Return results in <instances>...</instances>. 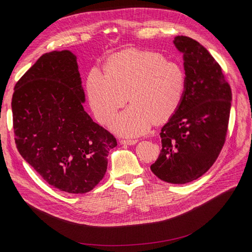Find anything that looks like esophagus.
<instances>
[{"label": "esophagus", "instance_id": "34e87169", "mask_svg": "<svg viewBox=\"0 0 252 252\" xmlns=\"http://www.w3.org/2000/svg\"><path fill=\"white\" fill-rule=\"evenodd\" d=\"M123 145H135L138 141L137 140H121L119 141Z\"/></svg>", "mask_w": 252, "mask_h": 252}]
</instances>
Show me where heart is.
Returning a JSON list of instances; mask_svg holds the SVG:
<instances>
[{
	"label": "heart",
	"instance_id": "obj_1",
	"mask_svg": "<svg viewBox=\"0 0 252 252\" xmlns=\"http://www.w3.org/2000/svg\"><path fill=\"white\" fill-rule=\"evenodd\" d=\"M187 78L183 66L158 53H123L106 66V72L92 69L87 79L91 109L97 122L106 124L126 103L130 106L109 124L125 137L145 134L155 122H164L183 101Z\"/></svg>",
	"mask_w": 252,
	"mask_h": 252
}]
</instances>
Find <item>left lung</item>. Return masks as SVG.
<instances>
[{
    "mask_svg": "<svg viewBox=\"0 0 252 252\" xmlns=\"http://www.w3.org/2000/svg\"><path fill=\"white\" fill-rule=\"evenodd\" d=\"M186 92L178 110L161 128V151L150 166L160 180L186 184L213 166L226 141L232 92L221 67L195 39L179 35Z\"/></svg>",
    "mask_w": 252,
    "mask_h": 252,
    "instance_id": "obj_1",
    "label": "left lung"
}]
</instances>
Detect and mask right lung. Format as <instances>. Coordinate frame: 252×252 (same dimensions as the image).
Instances as JSON below:
<instances>
[{"label": "right lung", "instance_id": "right-lung-1", "mask_svg": "<svg viewBox=\"0 0 252 252\" xmlns=\"http://www.w3.org/2000/svg\"><path fill=\"white\" fill-rule=\"evenodd\" d=\"M76 57L46 53L16 83L12 97L16 147L50 186L72 194L94 189L117 142L85 111Z\"/></svg>", "mask_w": 252, "mask_h": 252}]
</instances>
